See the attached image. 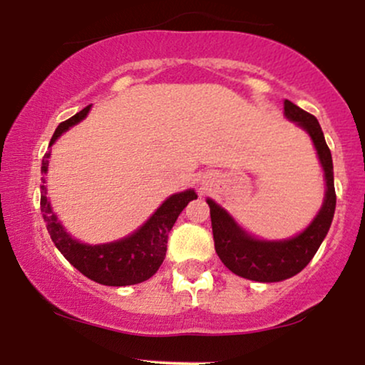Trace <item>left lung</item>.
I'll return each instance as SVG.
<instances>
[{
  "label": "left lung",
  "mask_w": 365,
  "mask_h": 365,
  "mask_svg": "<svg viewBox=\"0 0 365 365\" xmlns=\"http://www.w3.org/2000/svg\"><path fill=\"white\" fill-rule=\"evenodd\" d=\"M284 116L299 127H302L311 135L321 166L324 170V202H322V207L312 220V223L302 233L288 238V240H257V238L245 233L233 221V217L223 207L217 206L215 200L207 199L209 209H211L215 249L221 262L232 273L262 283L283 282V279L292 278L311 262L324 237L328 235V230L334 216V207H336L333 159H331V150L326 144L324 135H322L319 121L311 113L300 110L297 104L288 101V99L284 101Z\"/></svg>",
  "instance_id": "left-lung-1"
}]
</instances>
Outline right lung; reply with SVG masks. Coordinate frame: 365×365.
Returning a JSON list of instances; mask_svg holds the SVG:
<instances>
[{
    "mask_svg": "<svg viewBox=\"0 0 365 365\" xmlns=\"http://www.w3.org/2000/svg\"><path fill=\"white\" fill-rule=\"evenodd\" d=\"M89 108H83L81 113L73 115L63 123L58 125L54 130L51 142L66 132L75 123L86 118ZM49 156L51 153H46L43 158V166L41 173H48ZM46 180L43 177V185H41V211L46 221L49 235L58 250L65 255V259L77 267L83 276L96 283L106 284V287H127V284H137L145 282L159 269L166 255V244H168V233L173 228L175 221L180 212L185 209L190 200L197 199L194 190L180 192L168 197L158 211L145 221L144 225L132 235L121 238V240L111 242V244L101 245H87L81 244L72 238L63 228L56 215L53 212L51 204L46 197Z\"/></svg>",
    "mask_w": 365,
    "mask_h": 365,
    "instance_id": "1",
    "label": "right lung"
}]
</instances>
